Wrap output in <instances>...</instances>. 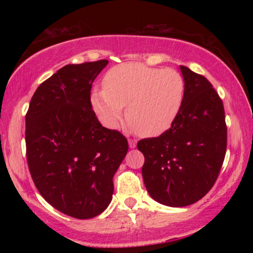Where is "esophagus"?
Segmentation results:
<instances>
[{"label": "esophagus", "mask_w": 253, "mask_h": 253, "mask_svg": "<svg viewBox=\"0 0 253 253\" xmlns=\"http://www.w3.org/2000/svg\"><path fill=\"white\" fill-rule=\"evenodd\" d=\"M128 145L130 149H134L136 145V140H134V139H128Z\"/></svg>", "instance_id": "34e87169"}]
</instances>
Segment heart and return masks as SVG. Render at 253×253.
Listing matches in <instances>:
<instances>
[{
	"label": "heart",
	"instance_id": "heart-1",
	"mask_svg": "<svg viewBox=\"0 0 253 253\" xmlns=\"http://www.w3.org/2000/svg\"><path fill=\"white\" fill-rule=\"evenodd\" d=\"M104 89L91 92V104L101 120L115 127L127 104V119L143 135L169 129L182 108L185 82L178 71L139 63H124L107 72Z\"/></svg>",
	"mask_w": 253,
	"mask_h": 253
}]
</instances>
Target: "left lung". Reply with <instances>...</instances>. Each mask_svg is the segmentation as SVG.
Instances as JSON below:
<instances>
[{
  "label": "left lung",
  "mask_w": 253,
  "mask_h": 253,
  "mask_svg": "<svg viewBox=\"0 0 253 253\" xmlns=\"http://www.w3.org/2000/svg\"><path fill=\"white\" fill-rule=\"evenodd\" d=\"M185 82L178 115L157 138L141 139L145 187L157 202L185 207L201 200L215 183L227 146L221 98L210 81L181 65Z\"/></svg>",
  "instance_id": "8db88e82"
}]
</instances>
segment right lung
Segmentation results:
<instances>
[{"label":"right lung","instance_id":"1","mask_svg":"<svg viewBox=\"0 0 253 253\" xmlns=\"http://www.w3.org/2000/svg\"><path fill=\"white\" fill-rule=\"evenodd\" d=\"M108 60L69 64L38 86L26 114L32 179L52 207L76 219L101 214L112 201L113 177L127 139L97 120L90 90Z\"/></svg>","mask_w":253,"mask_h":253}]
</instances>
